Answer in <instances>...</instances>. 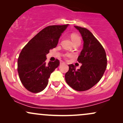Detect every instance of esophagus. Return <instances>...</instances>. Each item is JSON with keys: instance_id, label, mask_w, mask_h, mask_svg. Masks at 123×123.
Wrapping results in <instances>:
<instances>
[{"instance_id": "obj_1", "label": "esophagus", "mask_w": 123, "mask_h": 123, "mask_svg": "<svg viewBox=\"0 0 123 123\" xmlns=\"http://www.w3.org/2000/svg\"><path fill=\"white\" fill-rule=\"evenodd\" d=\"M65 63L64 62L62 61H60V65H62V64H65Z\"/></svg>"}]
</instances>
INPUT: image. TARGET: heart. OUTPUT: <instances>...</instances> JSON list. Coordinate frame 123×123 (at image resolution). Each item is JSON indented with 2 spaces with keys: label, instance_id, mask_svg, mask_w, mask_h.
<instances>
[{
  "label": "heart",
  "instance_id": "1",
  "mask_svg": "<svg viewBox=\"0 0 123 123\" xmlns=\"http://www.w3.org/2000/svg\"><path fill=\"white\" fill-rule=\"evenodd\" d=\"M71 39L72 40L73 43L77 42V41H80V38L79 36L75 34H72L71 35ZM72 55L70 54H65V57H70Z\"/></svg>",
  "mask_w": 123,
  "mask_h": 123
}]
</instances>
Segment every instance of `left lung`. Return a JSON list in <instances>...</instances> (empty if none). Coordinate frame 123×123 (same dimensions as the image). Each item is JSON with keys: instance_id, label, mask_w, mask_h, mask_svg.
I'll return each instance as SVG.
<instances>
[{"instance_id": "obj_1", "label": "left lung", "mask_w": 123, "mask_h": 123, "mask_svg": "<svg viewBox=\"0 0 123 123\" xmlns=\"http://www.w3.org/2000/svg\"><path fill=\"white\" fill-rule=\"evenodd\" d=\"M74 27L79 31L84 42L77 58L82 65L77 70L73 64L69 65L65 78L74 90L84 91L92 88L102 78L106 68V55L101 44L90 31L78 26Z\"/></svg>"}]
</instances>
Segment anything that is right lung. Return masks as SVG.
Returning <instances> with one entry per match:
<instances>
[{"instance_id": "obj_1", "label": "right lung", "mask_w": 123, "mask_h": 123, "mask_svg": "<svg viewBox=\"0 0 123 123\" xmlns=\"http://www.w3.org/2000/svg\"><path fill=\"white\" fill-rule=\"evenodd\" d=\"M51 25L44 28L22 49L18 59L19 79L28 91L41 92L47 87L51 73L60 65V61L46 63V55L57 46L59 39L68 26Z\"/></svg>"}]
</instances>
